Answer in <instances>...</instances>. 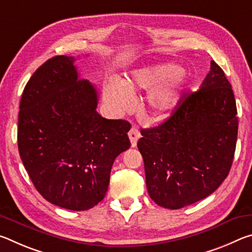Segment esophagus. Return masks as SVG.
Returning <instances> with one entry per match:
<instances>
[{
  "label": "esophagus",
  "mask_w": 252,
  "mask_h": 252,
  "mask_svg": "<svg viewBox=\"0 0 252 252\" xmlns=\"http://www.w3.org/2000/svg\"><path fill=\"white\" fill-rule=\"evenodd\" d=\"M140 136H141V134H140L139 130L136 129L135 126H132L129 131V139L131 141V147L134 148L136 146V142H138Z\"/></svg>",
  "instance_id": "34e87169"
}]
</instances>
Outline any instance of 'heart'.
Masks as SVG:
<instances>
[{
	"instance_id": "1",
	"label": "heart",
	"mask_w": 252,
	"mask_h": 252,
	"mask_svg": "<svg viewBox=\"0 0 252 252\" xmlns=\"http://www.w3.org/2000/svg\"><path fill=\"white\" fill-rule=\"evenodd\" d=\"M189 74L180 66L165 63L133 71L126 82L118 79L105 81V102L116 112L129 110L133 104V92L151 90L147 96V106L153 118H161L170 112L180 99Z\"/></svg>"
}]
</instances>
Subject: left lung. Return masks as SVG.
<instances>
[{
    "mask_svg": "<svg viewBox=\"0 0 252 252\" xmlns=\"http://www.w3.org/2000/svg\"><path fill=\"white\" fill-rule=\"evenodd\" d=\"M141 134L138 149L157 204L176 210L215 192L231 168L238 135L236 100L222 69L211 61L200 90L183 94L167 121Z\"/></svg>",
    "mask_w": 252,
    "mask_h": 252,
    "instance_id": "left-lung-1",
    "label": "left lung"
}]
</instances>
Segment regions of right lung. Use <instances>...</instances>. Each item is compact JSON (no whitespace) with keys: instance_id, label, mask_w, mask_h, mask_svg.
Wrapping results in <instances>:
<instances>
[{"instance_id":"right-lung-1","label":"right lung","mask_w":252,"mask_h":252,"mask_svg":"<svg viewBox=\"0 0 252 252\" xmlns=\"http://www.w3.org/2000/svg\"><path fill=\"white\" fill-rule=\"evenodd\" d=\"M74 62L58 55L29 80L20 102L18 147L42 197L83 211L105 197L113 162L131 146V126L96 112V89L79 78Z\"/></svg>"}]
</instances>
